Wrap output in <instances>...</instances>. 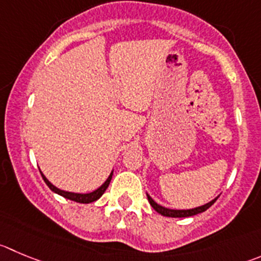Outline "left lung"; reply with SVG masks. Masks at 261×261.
Listing matches in <instances>:
<instances>
[{"label": "left lung", "instance_id": "obj_1", "mask_svg": "<svg viewBox=\"0 0 261 261\" xmlns=\"http://www.w3.org/2000/svg\"><path fill=\"white\" fill-rule=\"evenodd\" d=\"M147 198H148V202H150L151 206L153 207V209L156 210V212L159 213V214L164 215V217H170V218H187V217H193V215L196 214H200V213H203L205 210L209 209L210 206H212L213 203L217 201V198H214V200H212L210 202L205 203V205H202V206H198V207H195V209H188V210H174V209H168V207H164L161 206V205H159V203H156L155 201L152 200V198L150 197V196L147 195Z\"/></svg>", "mask_w": 261, "mask_h": 261}]
</instances>
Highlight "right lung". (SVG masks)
Masks as SVG:
<instances>
[{"instance_id":"obj_1","label":"right lung","mask_w":261,"mask_h":261,"mask_svg":"<svg viewBox=\"0 0 261 261\" xmlns=\"http://www.w3.org/2000/svg\"><path fill=\"white\" fill-rule=\"evenodd\" d=\"M41 175L42 178H43V180L46 182V185L48 186L49 190L52 191V192L58 193V195L63 196V197L68 198V200H71V201H75V202H79V203H89V202H93V201L98 200V198L101 197V196L103 195V192L106 191V188L109 187V185H110V180L111 178H113V172L110 173V175H109L108 179L105 180V183H103L101 187H98L97 190H95L93 192H89V193H74V192H68V191H63L60 190V188L55 187L54 185H52L51 182H49L48 179H47L46 177L43 175V173L41 172Z\"/></svg>"}]
</instances>
